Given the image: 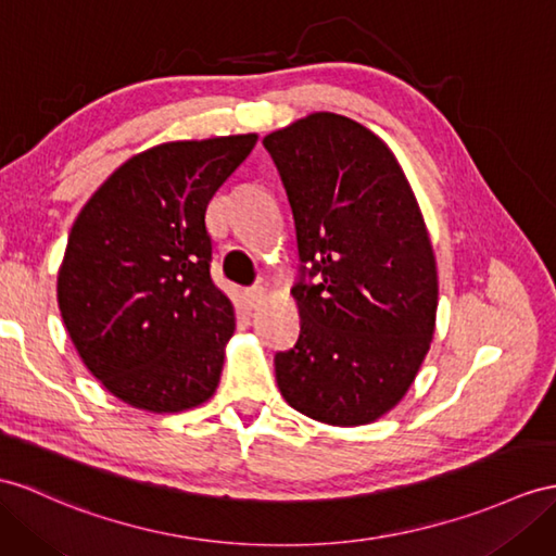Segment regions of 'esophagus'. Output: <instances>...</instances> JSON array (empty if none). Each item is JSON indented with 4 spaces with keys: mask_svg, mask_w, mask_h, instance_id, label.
<instances>
[{
    "mask_svg": "<svg viewBox=\"0 0 556 556\" xmlns=\"http://www.w3.org/2000/svg\"><path fill=\"white\" fill-rule=\"evenodd\" d=\"M264 296H266V290L262 286H254V288L245 290V300L250 306H260Z\"/></svg>",
    "mask_w": 556,
    "mask_h": 556,
    "instance_id": "34e87169",
    "label": "esophagus"
}]
</instances>
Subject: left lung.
<instances>
[{
  "mask_svg": "<svg viewBox=\"0 0 556 556\" xmlns=\"http://www.w3.org/2000/svg\"><path fill=\"white\" fill-rule=\"evenodd\" d=\"M294 214L302 328L278 351L280 394L354 427L403 399L434 334L439 280L417 200L389 148L358 122L314 113L268 134Z\"/></svg>",
  "mask_w": 556,
  "mask_h": 556,
  "instance_id": "8db88e82",
  "label": "left lung"
}]
</instances>
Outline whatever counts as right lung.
<instances>
[{"instance_id": "1", "label": "right lung", "mask_w": 556, "mask_h": 556, "mask_svg": "<svg viewBox=\"0 0 556 556\" xmlns=\"http://www.w3.org/2000/svg\"><path fill=\"white\" fill-rule=\"evenodd\" d=\"M256 134L174 141L134 155L89 198L59 270L65 330L89 372L129 405L205 403L236 330L212 280L207 205Z\"/></svg>"}]
</instances>
